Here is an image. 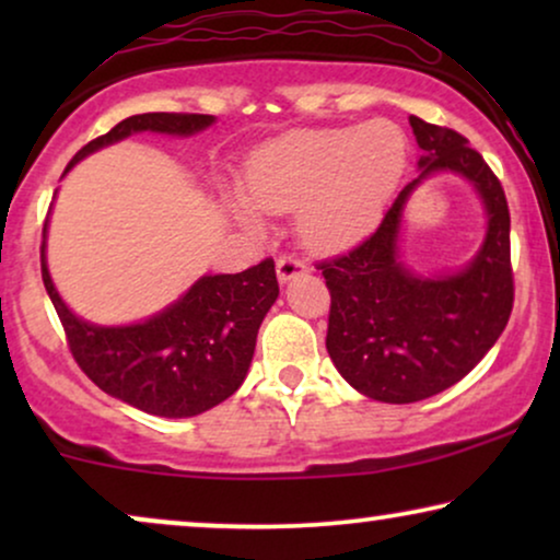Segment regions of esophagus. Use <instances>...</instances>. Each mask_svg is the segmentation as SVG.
Segmentation results:
<instances>
[{
	"label": "esophagus",
	"mask_w": 560,
	"mask_h": 560,
	"mask_svg": "<svg viewBox=\"0 0 560 560\" xmlns=\"http://www.w3.org/2000/svg\"><path fill=\"white\" fill-rule=\"evenodd\" d=\"M305 270H308V265H305L298 255L278 257V278H280V282L293 280V278H298V275H303Z\"/></svg>",
	"instance_id": "esophagus-1"
}]
</instances>
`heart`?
Returning <instances> with one entry per match:
<instances>
[{
    "instance_id": "obj_1",
    "label": "heart",
    "mask_w": 560,
    "mask_h": 560,
    "mask_svg": "<svg viewBox=\"0 0 560 560\" xmlns=\"http://www.w3.org/2000/svg\"><path fill=\"white\" fill-rule=\"evenodd\" d=\"M405 137L389 121L293 132L252 158L247 186L257 209L301 210V232L313 247H343L380 217L400 178ZM247 221H257L242 206Z\"/></svg>"
}]
</instances>
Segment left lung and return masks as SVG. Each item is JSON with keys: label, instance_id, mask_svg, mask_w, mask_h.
<instances>
[{"label": "left lung", "instance_id": "obj_1", "mask_svg": "<svg viewBox=\"0 0 560 560\" xmlns=\"http://www.w3.org/2000/svg\"><path fill=\"white\" fill-rule=\"evenodd\" d=\"M423 150L420 177L451 170L469 177L488 209V240L462 273L418 279L396 255L408 183L374 232L343 255L324 259L331 293L326 349L359 393L380 402H418L464 380L494 347L515 303L510 209L502 183L464 135L410 117Z\"/></svg>", "mask_w": 560, "mask_h": 560}]
</instances>
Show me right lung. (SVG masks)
Returning <instances> with one entry per match:
<instances>
[{"mask_svg": "<svg viewBox=\"0 0 560 560\" xmlns=\"http://www.w3.org/2000/svg\"><path fill=\"white\" fill-rule=\"evenodd\" d=\"M213 125L211 114L152 112L121 119L109 132L75 152L66 173L98 148L135 132L196 135ZM40 270L52 308L63 324L68 349L83 374L106 395L163 418H190L234 395L247 377L257 331L278 298L272 257L236 275H203L178 303L135 326H94L60 301L45 265Z\"/></svg>", "mask_w": 560, "mask_h": 560, "instance_id": "obj_1", "label": "right lung"}]
</instances>
